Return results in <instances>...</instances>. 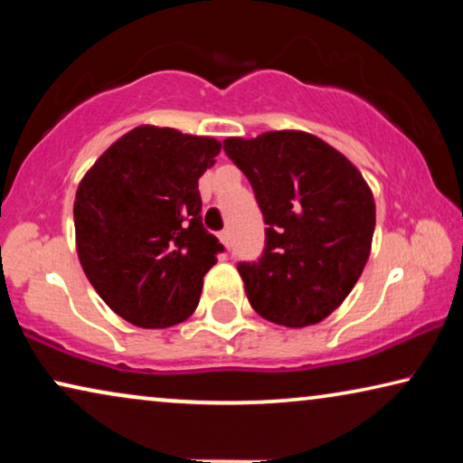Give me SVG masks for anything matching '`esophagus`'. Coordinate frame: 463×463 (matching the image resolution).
I'll return each mask as SVG.
<instances>
[{
	"instance_id": "1",
	"label": "esophagus",
	"mask_w": 463,
	"mask_h": 463,
	"mask_svg": "<svg viewBox=\"0 0 463 463\" xmlns=\"http://www.w3.org/2000/svg\"><path fill=\"white\" fill-rule=\"evenodd\" d=\"M219 240H221V244H223L227 250L232 249V236H230V232H227V230L221 232V233H219Z\"/></svg>"
}]
</instances>
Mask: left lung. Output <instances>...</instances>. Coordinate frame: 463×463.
<instances>
[{"mask_svg": "<svg viewBox=\"0 0 463 463\" xmlns=\"http://www.w3.org/2000/svg\"><path fill=\"white\" fill-rule=\"evenodd\" d=\"M223 149L250 181L268 225L261 259L238 263L252 309L288 328L318 325L371 255V187L344 154L301 130L230 137Z\"/></svg>", "mask_w": 463, "mask_h": 463, "instance_id": "left-lung-1", "label": "left lung"}]
</instances>
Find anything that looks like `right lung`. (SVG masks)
Instances as JSON below:
<instances>
[{"label": "right lung", "mask_w": 463, "mask_h": 463, "mask_svg": "<svg viewBox=\"0 0 463 463\" xmlns=\"http://www.w3.org/2000/svg\"><path fill=\"white\" fill-rule=\"evenodd\" d=\"M221 143L138 126L80 181L75 246L84 274L118 316L143 328L179 325L223 244L202 225L198 179Z\"/></svg>", "instance_id": "add662e5"}]
</instances>
